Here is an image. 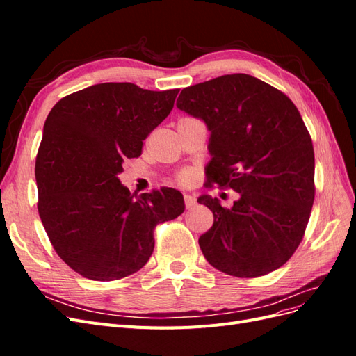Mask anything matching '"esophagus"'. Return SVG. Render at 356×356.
Here are the masks:
<instances>
[{"mask_svg":"<svg viewBox=\"0 0 356 356\" xmlns=\"http://www.w3.org/2000/svg\"><path fill=\"white\" fill-rule=\"evenodd\" d=\"M184 202H186V208L187 209L193 208L196 204V199H195V196H191V195H184Z\"/></svg>","mask_w":356,"mask_h":356,"instance_id":"34e87169","label":"esophagus"}]
</instances>
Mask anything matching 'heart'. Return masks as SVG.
I'll use <instances>...</instances> for the list:
<instances>
[{
    "instance_id": "obj_1",
    "label": "heart",
    "mask_w": 356,
    "mask_h": 356,
    "mask_svg": "<svg viewBox=\"0 0 356 356\" xmlns=\"http://www.w3.org/2000/svg\"><path fill=\"white\" fill-rule=\"evenodd\" d=\"M177 178L181 184H191V182L195 181V172H193L191 169H186V170L179 172Z\"/></svg>"
}]
</instances>
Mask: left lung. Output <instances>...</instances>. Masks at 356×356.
Returning a JSON list of instances; mask_svg holds the SVG:
<instances>
[{
  "instance_id": "1",
  "label": "left lung",
  "mask_w": 356,
  "mask_h": 356,
  "mask_svg": "<svg viewBox=\"0 0 356 356\" xmlns=\"http://www.w3.org/2000/svg\"><path fill=\"white\" fill-rule=\"evenodd\" d=\"M177 106L207 124L208 182L239 193L232 208L203 195L213 213L199 238L208 263L257 277L285 264L300 245L315 199V154L297 106L248 74L221 75L182 89Z\"/></svg>"
}]
</instances>
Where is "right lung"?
I'll list each match as a JSON object with an SVG mask.
<instances>
[{
    "label": "right lung",
    "instance_id": "right-lung-1",
    "mask_svg": "<svg viewBox=\"0 0 356 356\" xmlns=\"http://www.w3.org/2000/svg\"><path fill=\"white\" fill-rule=\"evenodd\" d=\"M178 92L101 83L65 96L49 113L35 161L38 213L74 272L92 281L138 272L153 254L156 225L184 212L175 188L138 196L118 179L124 159L141 156Z\"/></svg>",
    "mask_w": 356,
    "mask_h": 356
}]
</instances>
